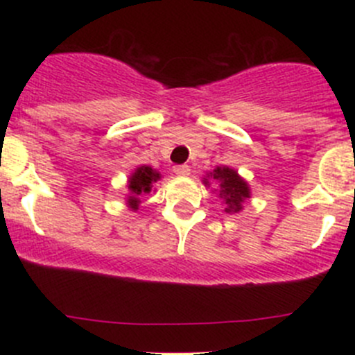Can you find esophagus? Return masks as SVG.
I'll return each instance as SVG.
<instances>
[{
  "mask_svg": "<svg viewBox=\"0 0 355 355\" xmlns=\"http://www.w3.org/2000/svg\"><path fill=\"white\" fill-rule=\"evenodd\" d=\"M173 171L178 177H187V175H191V166H187V164H178V166L173 168Z\"/></svg>",
  "mask_w": 355,
  "mask_h": 355,
  "instance_id": "esophagus-1",
  "label": "esophagus"
}]
</instances>
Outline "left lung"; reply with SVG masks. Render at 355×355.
<instances>
[{"mask_svg":"<svg viewBox=\"0 0 355 355\" xmlns=\"http://www.w3.org/2000/svg\"><path fill=\"white\" fill-rule=\"evenodd\" d=\"M207 177L218 182L220 187V198L227 204L225 211L227 213H239L242 209V204L245 199L250 198V189L247 182L235 170L228 166H216ZM204 184L209 185V180L204 178Z\"/></svg>","mask_w":355,"mask_h":355,"instance_id":"left-lung-1","label":"left lung"}]
</instances>
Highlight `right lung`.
<instances>
[{
	"instance_id": "obj_1",
	"label": "right lung",
	"mask_w": 355,
	"mask_h": 355,
	"mask_svg": "<svg viewBox=\"0 0 355 355\" xmlns=\"http://www.w3.org/2000/svg\"><path fill=\"white\" fill-rule=\"evenodd\" d=\"M161 178L159 171H156L155 168L148 166H139L135 168L134 173L128 177V198H127V204L128 207L132 209H137L139 202H141V196L149 194L153 189V184L157 182Z\"/></svg>"
}]
</instances>
